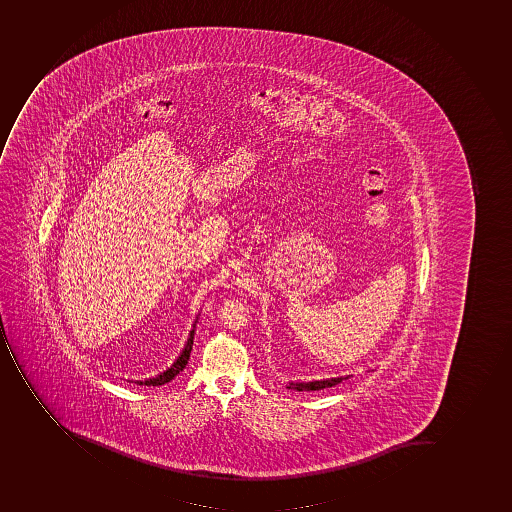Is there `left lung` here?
Returning a JSON list of instances; mask_svg holds the SVG:
<instances>
[{
  "instance_id": "obj_1",
  "label": "left lung",
  "mask_w": 512,
  "mask_h": 512,
  "mask_svg": "<svg viewBox=\"0 0 512 512\" xmlns=\"http://www.w3.org/2000/svg\"><path fill=\"white\" fill-rule=\"evenodd\" d=\"M344 379L347 378H331V379H323V381H311V383H290L287 386V389H295V391H321V389H326V387L335 386V384L342 383Z\"/></svg>"
}]
</instances>
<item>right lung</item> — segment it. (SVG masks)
Here are the masks:
<instances>
[{
  "label": "right lung",
  "instance_id": "add662e5",
  "mask_svg": "<svg viewBox=\"0 0 512 512\" xmlns=\"http://www.w3.org/2000/svg\"><path fill=\"white\" fill-rule=\"evenodd\" d=\"M193 337L194 331H191L185 350H183V353H181L180 357H178V360L175 361V363H173V365L170 366L167 371L159 374V376H155V378L147 379V381H138V383L146 384V386H162V384L170 383V381H172V379L175 378L177 374H180V371H183L186 363H188L189 353H191V348H193Z\"/></svg>",
  "mask_w": 512,
  "mask_h": 512
}]
</instances>
